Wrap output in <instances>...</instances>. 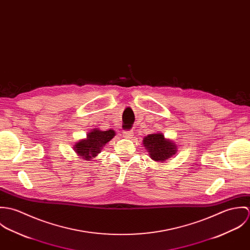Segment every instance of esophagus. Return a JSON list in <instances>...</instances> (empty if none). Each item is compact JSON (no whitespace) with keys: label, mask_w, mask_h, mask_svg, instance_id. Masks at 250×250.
<instances>
[{"label":"esophagus","mask_w":250,"mask_h":250,"mask_svg":"<svg viewBox=\"0 0 250 250\" xmlns=\"http://www.w3.org/2000/svg\"><path fill=\"white\" fill-rule=\"evenodd\" d=\"M132 136H133V132H132V131H126V132H124V137H125L126 139H131Z\"/></svg>","instance_id":"34e87169"}]
</instances>
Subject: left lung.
Returning <instances> with one entry per match:
<instances>
[{
  "label": "left lung",
  "instance_id": "8db88e82",
  "mask_svg": "<svg viewBox=\"0 0 250 250\" xmlns=\"http://www.w3.org/2000/svg\"><path fill=\"white\" fill-rule=\"evenodd\" d=\"M143 145L146 148L152 160L157 162H165L175 155L176 145L160 133L150 134L143 139Z\"/></svg>",
  "mask_w": 250,
  "mask_h": 250
}]
</instances>
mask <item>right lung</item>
<instances>
[{"instance_id": "obj_1", "label": "right lung", "mask_w": 250, "mask_h": 250, "mask_svg": "<svg viewBox=\"0 0 250 250\" xmlns=\"http://www.w3.org/2000/svg\"><path fill=\"white\" fill-rule=\"evenodd\" d=\"M115 133L113 130L109 129L107 131H101L99 129H93L86 136L85 140H81L79 143L73 146V149L78 154L79 157L84 159L85 161L90 160L100 153L103 146L108 143Z\"/></svg>"}]
</instances>
